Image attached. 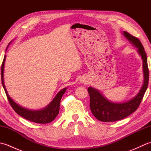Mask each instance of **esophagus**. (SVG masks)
<instances>
[{
	"mask_svg": "<svg viewBox=\"0 0 151 151\" xmlns=\"http://www.w3.org/2000/svg\"><path fill=\"white\" fill-rule=\"evenodd\" d=\"M82 82H83V83H84L85 82V81H82Z\"/></svg>",
	"mask_w": 151,
	"mask_h": 151,
	"instance_id": "obj_1",
	"label": "esophagus"
}]
</instances>
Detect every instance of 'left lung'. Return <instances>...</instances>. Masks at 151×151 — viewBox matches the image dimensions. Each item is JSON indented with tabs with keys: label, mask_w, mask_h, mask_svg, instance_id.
Returning <instances> with one entry per match:
<instances>
[{
	"label": "left lung",
	"mask_w": 151,
	"mask_h": 151,
	"mask_svg": "<svg viewBox=\"0 0 151 151\" xmlns=\"http://www.w3.org/2000/svg\"><path fill=\"white\" fill-rule=\"evenodd\" d=\"M123 34L133 46L137 48V52L142 58L143 74V85L135 97L129 101L121 103L109 101L98 89L89 87L88 91L90 97L89 106L91 111L98 120L102 122H113L123 119L135 111L142 102L148 86L149 69L147 58L143 45L137 37L130 35L127 32L124 31Z\"/></svg>",
	"instance_id": "left-lung-1"
}]
</instances>
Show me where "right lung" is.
<instances>
[{"mask_svg": "<svg viewBox=\"0 0 151 151\" xmlns=\"http://www.w3.org/2000/svg\"><path fill=\"white\" fill-rule=\"evenodd\" d=\"M9 44L10 43H9L7 48H6V50H7ZM6 57V56L5 54L1 67V80L2 86L3 88H4L6 96H7L9 104H11L13 109L15 110L16 113L19 114V115H21V117H24V119H26L28 121L34 122V123L40 124H45L52 122L54 119L56 118V117L59 113L61 99H62L64 93L66 91V89H67V88H65L62 89V90H60L56 94L55 97L53 99V100L51 101L46 107L41 109V110H30V109L21 106V105L16 103V102L10 97V96L8 95V91L6 90V88L5 87L4 82V70Z\"/></svg>", "mask_w": 151, "mask_h": 151, "instance_id": "right-lung-1", "label": "right lung"}]
</instances>
